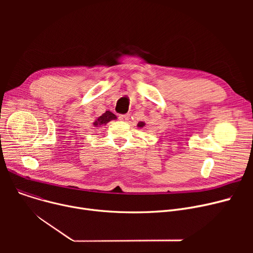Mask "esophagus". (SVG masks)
<instances>
[{
    "instance_id": "obj_1",
    "label": "esophagus",
    "mask_w": 253,
    "mask_h": 253,
    "mask_svg": "<svg viewBox=\"0 0 253 253\" xmlns=\"http://www.w3.org/2000/svg\"><path fill=\"white\" fill-rule=\"evenodd\" d=\"M129 118H130V115L129 114H125V115H120L119 116V119L121 120V121H127V120H129Z\"/></svg>"
}]
</instances>
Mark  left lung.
I'll return each mask as SVG.
<instances>
[{"label": "left lung", "mask_w": 253, "mask_h": 253, "mask_svg": "<svg viewBox=\"0 0 253 253\" xmlns=\"http://www.w3.org/2000/svg\"><path fill=\"white\" fill-rule=\"evenodd\" d=\"M144 125H145V123H144V122H141V121L138 122V124H137V126H138L139 128H142Z\"/></svg>", "instance_id": "1"}]
</instances>
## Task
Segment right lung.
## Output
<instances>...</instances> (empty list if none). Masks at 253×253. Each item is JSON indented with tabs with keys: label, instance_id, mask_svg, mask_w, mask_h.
<instances>
[{
	"label": "right lung",
	"instance_id": "right-lung-1",
	"mask_svg": "<svg viewBox=\"0 0 253 253\" xmlns=\"http://www.w3.org/2000/svg\"><path fill=\"white\" fill-rule=\"evenodd\" d=\"M117 119V117H116V115H114L112 112H110V111H106L104 114H102L100 117H98L96 120H95V122L93 123V125H94L95 127H98V126H100V125H105V124H108L110 121H112V120H116Z\"/></svg>",
	"mask_w": 253,
	"mask_h": 253
}]
</instances>
